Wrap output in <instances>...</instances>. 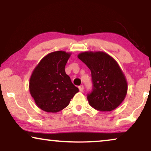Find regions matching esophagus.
Wrapping results in <instances>:
<instances>
[{
  "mask_svg": "<svg viewBox=\"0 0 151 151\" xmlns=\"http://www.w3.org/2000/svg\"><path fill=\"white\" fill-rule=\"evenodd\" d=\"M78 89H79L80 92H83L84 90V87H83V86H78Z\"/></svg>",
  "mask_w": 151,
  "mask_h": 151,
  "instance_id": "34e87169",
  "label": "esophagus"
}]
</instances>
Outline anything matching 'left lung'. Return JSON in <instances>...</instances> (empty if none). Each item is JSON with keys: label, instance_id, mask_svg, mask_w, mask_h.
<instances>
[{"label": "left lung", "instance_id": "1", "mask_svg": "<svg viewBox=\"0 0 151 151\" xmlns=\"http://www.w3.org/2000/svg\"><path fill=\"white\" fill-rule=\"evenodd\" d=\"M91 71L92 91L87 99L90 106L101 111L115 109L124 101L127 82L124 73L114 58L104 52H84L78 54Z\"/></svg>", "mask_w": 151, "mask_h": 151}]
</instances>
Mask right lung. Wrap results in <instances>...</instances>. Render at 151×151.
<instances>
[{"instance_id": "1", "label": "right lung", "mask_w": 151, "mask_h": 151, "mask_svg": "<svg viewBox=\"0 0 151 151\" xmlns=\"http://www.w3.org/2000/svg\"><path fill=\"white\" fill-rule=\"evenodd\" d=\"M71 53L55 51L46 55L35 68L29 81V91L37 107L56 113L69 105L78 92L65 72Z\"/></svg>"}]
</instances>
